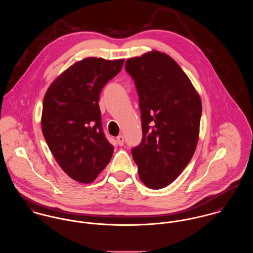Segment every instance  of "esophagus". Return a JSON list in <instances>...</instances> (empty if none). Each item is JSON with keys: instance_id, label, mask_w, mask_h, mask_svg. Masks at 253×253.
<instances>
[{"instance_id": "34e87169", "label": "esophagus", "mask_w": 253, "mask_h": 253, "mask_svg": "<svg viewBox=\"0 0 253 253\" xmlns=\"http://www.w3.org/2000/svg\"><path fill=\"white\" fill-rule=\"evenodd\" d=\"M124 136L123 135H119L118 137H117V143L118 145H120V146H123L124 145Z\"/></svg>"}]
</instances>
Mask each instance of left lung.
Returning <instances> with one entry per match:
<instances>
[{
    "mask_svg": "<svg viewBox=\"0 0 253 253\" xmlns=\"http://www.w3.org/2000/svg\"><path fill=\"white\" fill-rule=\"evenodd\" d=\"M142 120L141 144L131 150L138 175L150 189L175 180L191 161L199 141L202 100L178 63L150 50L128 58Z\"/></svg>",
    "mask_w": 253,
    "mask_h": 253,
    "instance_id": "8db88e82",
    "label": "left lung"
}]
</instances>
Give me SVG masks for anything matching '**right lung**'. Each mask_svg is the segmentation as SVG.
Here are the masks:
<instances>
[{
  "label": "right lung",
  "instance_id": "1",
  "mask_svg": "<svg viewBox=\"0 0 253 253\" xmlns=\"http://www.w3.org/2000/svg\"><path fill=\"white\" fill-rule=\"evenodd\" d=\"M124 61L84 58L56 77L44 94L43 137L63 171L80 183L95 180L112 158L114 147L102 131L98 101Z\"/></svg>",
  "mask_w": 253,
  "mask_h": 253
}]
</instances>
